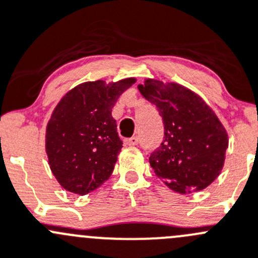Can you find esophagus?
Here are the masks:
<instances>
[{
	"instance_id": "esophagus-1",
	"label": "esophagus",
	"mask_w": 258,
	"mask_h": 258,
	"mask_svg": "<svg viewBox=\"0 0 258 258\" xmlns=\"http://www.w3.org/2000/svg\"><path fill=\"white\" fill-rule=\"evenodd\" d=\"M124 142H126L127 145H137V144H139V137H137V136H132L131 139H126V140H124Z\"/></svg>"
}]
</instances>
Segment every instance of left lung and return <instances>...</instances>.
Returning a JSON list of instances; mask_svg holds the SVG:
<instances>
[{"instance_id":"8db88e82","label":"left lung","mask_w":258,"mask_h":258,"mask_svg":"<svg viewBox=\"0 0 258 258\" xmlns=\"http://www.w3.org/2000/svg\"><path fill=\"white\" fill-rule=\"evenodd\" d=\"M139 91L162 117L164 141L150 165L165 185L180 194L203 190L223 169L228 135L202 97L177 83L146 79Z\"/></svg>"}]
</instances>
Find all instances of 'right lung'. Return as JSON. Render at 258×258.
I'll return each mask as SVG.
<instances>
[{
	"label": "right lung",
	"mask_w": 258,
	"mask_h": 258,
	"mask_svg": "<svg viewBox=\"0 0 258 258\" xmlns=\"http://www.w3.org/2000/svg\"><path fill=\"white\" fill-rule=\"evenodd\" d=\"M135 82H86L56 104L46 126L45 151L66 190L86 196L109 179L122 149L112 108Z\"/></svg>",
	"instance_id": "obj_1"
}]
</instances>
